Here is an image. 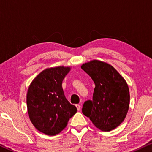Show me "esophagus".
Listing matches in <instances>:
<instances>
[{
	"instance_id": "obj_1",
	"label": "esophagus",
	"mask_w": 152,
	"mask_h": 152,
	"mask_svg": "<svg viewBox=\"0 0 152 152\" xmlns=\"http://www.w3.org/2000/svg\"><path fill=\"white\" fill-rule=\"evenodd\" d=\"M76 107H77V109L78 110V111H80V109H81V106L80 104H76Z\"/></svg>"
}]
</instances>
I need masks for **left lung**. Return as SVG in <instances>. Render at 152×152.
Here are the masks:
<instances>
[{
  "mask_svg": "<svg viewBox=\"0 0 152 152\" xmlns=\"http://www.w3.org/2000/svg\"><path fill=\"white\" fill-rule=\"evenodd\" d=\"M95 83L92 100H87L82 113L103 132L118 127L129 107V89L126 81L110 64L92 60L81 66Z\"/></svg>",
  "mask_w": 152,
  "mask_h": 152,
  "instance_id": "obj_1",
  "label": "left lung"
}]
</instances>
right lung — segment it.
<instances>
[{
  "label": "right lung",
  "instance_id": "add662e5",
  "mask_svg": "<svg viewBox=\"0 0 152 152\" xmlns=\"http://www.w3.org/2000/svg\"><path fill=\"white\" fill-rule=\"evenodd\" d=\"M70 67L57 66L41 71L27 93L29 118L34 127L45 135L55 136L67 126L77 108L66 98L62 82Z\"/></svg>",
  "mask_w": 152,
  "mask_h": 152
}]
</instances>
